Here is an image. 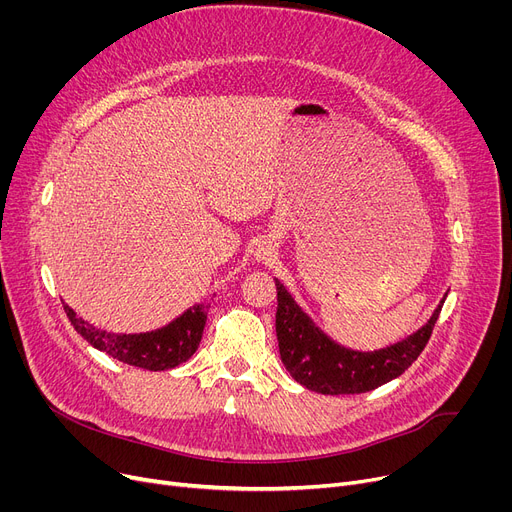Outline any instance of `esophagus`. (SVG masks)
<instances>
[{
	"instance_id": "obj_1",
	"label": "esophagus",
	"mask_w": 512,
	"mask_h": 512,
	"mask_svg": "<svg viewBox=\"0 0 512 512\" xmlns=\"http://www.w3.org/2000/svg\"><path fill=\"white\" fill-rule=\"evenodd\" d=\"M274 249L267 245V242H263V245H259L257 247V251H255V257H257V261H270L272 257H274Z\"/></svg>"
}]
</instances>
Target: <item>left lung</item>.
<instances>
[{"label": "left lung", "mask_w": 512, "mask_h": 512, "mask_svg": "<svg viewBox=\"0 0 512 512\" xmlns=\"http://www.w3.org/2000/svg\"><path fill=\"white\" fill-rule=\"evenodd\" d=\"M278 311L276 334L280 359L286 371L307 390L317 394H363L392 382L405 373L421 355L438 321L440 309H434L425 324L390 346L375 351H355L342 346L321 330L311 315L294 301L288 288L278 280Z\"/></svg>", "instance_id": "obj_1"}]
</instances>
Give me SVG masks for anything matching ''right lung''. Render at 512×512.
<instances>
[{
  "instance_id": "add662e5",
  "label": "right lung",
  "mask_w": 512,
  "mask_h": 512,
  "mask_svg": "<svg viewBox=\"0 0 512 512\" xmlns=\"http://www.w3.org/2000/svg\"><path fill=\"white\" fill-rule=\"evenodd\" d=\"M207 309L209 303H197L172 319L164 328L141 334H116L95 328L64 303L70 324L93 348L122 363L149 371L174 369L195 355L207 321Z\"/></svg>"
}]
</instances>
